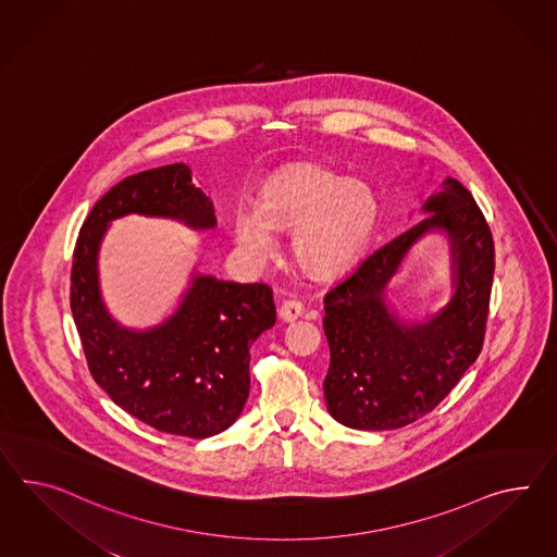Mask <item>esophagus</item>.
Returning <instances> with one entry per match:
<instances>
[{"label": "esophagus", "mask_w": 557, "mask_h": 557, "mask_svg": "<svg viewBox=\"0 0 557 557\" xmlns=\"http://www.w3.org/2000/svg\"><path fill=\"white\" fill-rule=\"evenodd\" d=\"M305 313V307H302V302L300 300H285L283 305H281V309H278V314H281V319L286 321V323H293V321H297L299 317H302Z\"/></svg>", "instance_id": "34e87169"}]
</instances>
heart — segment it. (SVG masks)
<instances>
[{
    "mask_svg": "<svg viewBox=\"0 0 557 557\" xmlns=\"http://www.w3.org/2000/svg\"><path fill=\"white\" fill-rule=\"evenodd\" d=\"M377 214V198L366 182L317 163H295L267 180L257 210L236 212L234 238L250 257L267 260L276 248L272 228L295 227L290 248L300 269L333 276L370 243Z\"/></svg>",
    "mask_w": 557,
    "mask_h": 557,
    "instance_id": "1",
    "label": "heart"
}]
</instances>
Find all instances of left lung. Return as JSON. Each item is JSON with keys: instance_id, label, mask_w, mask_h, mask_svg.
Listing matches in <instances>:
<instances>
[{"instance_id": "obj_1", "label": "left lung", "mask_w": 557, "mask_h": 557, "mask_svg": "<svg viewBox=\"0 0 557 557\" xmlns=\"http://www.w3.org/2000/svg\"><path fill=\"white\" fill-rule=\"evenodd\" d=\"M426 218L363 258L325 295L331 363L327 410L343 426L394 430L432 412L471 368L485 342L495 244L471 191L446 177L422 206ZM451 248L454 297L426 322H404L384 288L426 233Z\"/></svg>"}]
</instances>
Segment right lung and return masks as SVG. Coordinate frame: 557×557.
Returning <instances> with one entry per match:
<instances>
[{
	"label": "right lung",
	"mask_w": 557,
	"mask_h": 557,
	"mask_svg": "<svg viewBox=\"0 0 557 557\" xmlns=\"http://www.w3.org/2000/svg\"><path fill=\"white\" fill-rule=\"evenodd\" d=\"M170 218L215 228L214 203L186 163L135 173L111 187L85 220L71 274V309L95 382L116 406L159 432L208 438L243 413L250 347L276 321L272 288L191 274L175 313L156 327L116 323L100 295L99 250L123 215Z\"/></svg>",
	"instance_id": "1"
}]
</instances>
